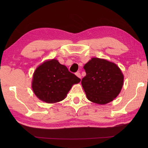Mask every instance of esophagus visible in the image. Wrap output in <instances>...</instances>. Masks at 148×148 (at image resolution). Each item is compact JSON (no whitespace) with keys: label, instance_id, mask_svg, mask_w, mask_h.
I'll use <instances>...</instances> for the list:
<instances>
[{"label":"esophagus","instance_id":"34e87169","mask_svg":"<svg viewBox=\"0 0 148 148\" xmlns=\"http://www.w3.org/2000/svg\"><path fill=\"white\" fill-rule=\"evenodd\" d=\"M76 76L79 77V78H81V74H80V72H76Z\"/></svg>","mask_w":148,"mask_h":148}]
</instances>
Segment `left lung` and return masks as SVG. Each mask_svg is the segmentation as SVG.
<instances>
[{
	"label": "left lung",
	"mask_w": 148,
	"mask_h": 148,
	"mask_svg": "<svg viewBox=\"0 0 148 148\" xmlns=\"http://www.w3.org/2000/svg\"><path fill=\"white\" fill-rule=\"evenodd\" d=\"M81 84L90 101L106 104L117 97L123 84V75L117 65L103 59L93 58L84 65Z\"/></svg>",
	"instance_id": "left-lung-1"
}]
</instances>
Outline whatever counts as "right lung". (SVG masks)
Here are the masks:
<instances>
[{
  "label": "right lung",
  "mask_w": 148,
  "mask_h": 148,
  "mask_svg": "<svg viewBox=\"0 0 148 148\" xmlns=\"http://www.w3.org/2000/svg\"><path fill=\"white\" fill-rule=\"evenodd\" d=\"M81 79L65 65L53 59L44 62L34 72L32 90L38 98L47 103L64 100L74 84Z\"/></svg>",
  "instance_id": "obj_1"
}]
</instances>
